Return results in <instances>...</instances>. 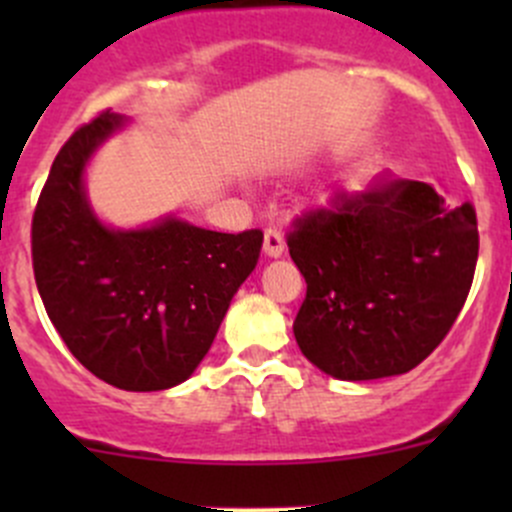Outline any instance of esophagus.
<instances>
[{
	"instance_id": "34e87169",
	"label": "esophagus",
	"mask_w": 512,
	"mask_h": 512,
	"mask_svg": "<svg viewBox=\"0 0 512 512\" xmlns=\"http://www.w3.org/2000/svg\"><path fill=\"white\" fill-rule=\"evenodd\" d=\"M262 250H265L267 257H280L285 252V237H282V232L275 230V227H267Z\"/></svg>"
}]
</instances>
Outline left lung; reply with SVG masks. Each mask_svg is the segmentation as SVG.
I'll return each instance as SVG.
<instances>
[{
  "label": "left lung",
  "mask_w": 512,
  "mask_h": 512,
  "mask_svg": "<svg viewBox=\"0 0 512 512\" xmlns=\"http://www.w3.org/2000/svg\"><path fill=\"white\" fill-rule=\"evenodd\" d=\"M287 247L307 282L294 319L302 354L334 379H384L421 364L461 314L478 262L476 208L381 175L302 215Z\"/></svg>",
  "instance_id": "obj_1"
}]
</instances>
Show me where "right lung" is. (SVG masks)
Instances as JSON below:
<instances>
[{"label": "right lung", "instance_id": "add662e5", "mask_svg": "<svg viewBox=\"0 0 512 512\" xmlns=\"http://www.w3.org/2000/svg\"><path fill=\"white\" fill-rule=\"evenodd\" d=\"M121 123L98 113L54 158L32 220L34 280L51 324L91 374L123 391H160L208 354L255 270L262 232L227 235L178 218L143 230L103 225L84 168Z\"/></svg>", "mask_w": 512, "mask_h": 512}]
</instances>
